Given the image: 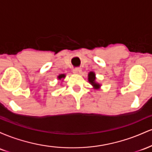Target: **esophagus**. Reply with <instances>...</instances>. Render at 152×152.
Returning a JSON list of instances; mask_svg holds the SVG:
<instances>
[{
	"label": "esophagus",
	"mask_w": 152,
	"mask_h": 152,
	"mask_svg": "<svg viewBox=\"0 0 152 152\" xmlns=\"http://www.w3.org/2000/svg\"><path fill=\"white\" fill-rule=\"evenodd\" d=\"M81 69H80V68H76V69L73 70V72L75 74H80L81 73Z\"/></svg>",
	"instance_id": "esophagus-1"
}]
</instances>
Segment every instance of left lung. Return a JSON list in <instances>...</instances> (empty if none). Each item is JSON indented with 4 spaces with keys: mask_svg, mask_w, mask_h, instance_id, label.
Returning <instances> with one entry per match:
<instances>
[{
    "mask_svg": "<svg viewBox=\"0 0 152 152\" xmlns=\"http://www.w3.org/2000/svg\"><path fill=\"white\" fill-rule=\"evenodd\" d=\"M88 81H89V83H91V84L92 86L94 87V88H96V89H98V88H100L101 85L99 84V83L96 82V75L94 72L91 71V72L88 73Z\"/></svg>",
    "mask_w": 152,
    "mask_h": 152,
    "instance_id": "obj_1",
    "label": "left lung"
}]
</instances>
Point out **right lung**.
<instances>
[{"label":"right lung","mask_w":152,"mask_h":152,"mask_svg":"<svg viewBox=\"0 0 152 152\" xmlns=\"http://www.w3.org/2000/svg\"><path fill=\"white\" fill-rule=\"evenodd\" d=\"M65 77H66V75L65 74H60L58 76V78L59 80H61V79H62V78H64Z\"/></svg>","instance_id":"1"}]
</instances>
